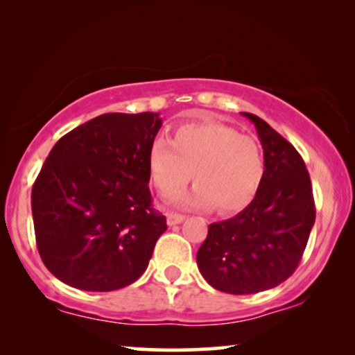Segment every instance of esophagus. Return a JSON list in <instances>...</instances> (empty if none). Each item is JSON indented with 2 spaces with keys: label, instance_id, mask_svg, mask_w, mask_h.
<instances>
[{
  "label": "esophagus",
  "instance_id": "34e87169",
  "mask_svg": "<svg viewBox=\"0 0 355 355\" xmlns=\"http://www.w3.org/2000/svg\"><path fill=\"white\" fill-rule=\"evenodd\" d=\"M184 215H179V213H174V211H168L166 213V221L169 226H174V225H179V223L184 221Z\"/></svg>",
  "mask_w": 355,
  "mask_h": 355
}]
</instances>
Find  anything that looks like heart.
<instances>
[{
    "label": "heart",
    "mask_w": 355,
    "mask_h": 355,
    "mask_svg": "<svg viewBox=\"0 0 355 355\" xmlns=\"http://www.w3.org/2000/svg\"><path fill=\"white\" fill-rule=\"evenodd\" d=\"M148 178L162 196H171L191 179L196 182L174 202L218 213L241 211L254 200L265 178L260 144L231 125L213 119L179 124L164 139H155L147 153Z\"/></svg>",
    "instance_id": "1"
}]
</instances>
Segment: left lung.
<instances>
[{"label": "left lung", "mask_w": 355, "mask_h": 355, "mask_svg": "<svg viewBox=\"0 0 355 355\" xmlns=\"http://www.w3.org/2000/svg\"><path fill=\"white\" fill-rule=\"evenodd\" d=\"M265 157V178L254 200L230 220L208 226L197 252L207 283L227 294L276 288L294 273L315 223L312 182L293 145L252 113Z\"/></svg>", "instance_id": "8db88e82"}]
</instances>
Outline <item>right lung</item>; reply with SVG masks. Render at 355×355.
I'll return each instance as SVG.
<instances>
[{
  "mask_svg": "<svg viewBox=\"0 0 355 355\" xmlns=\"http://www.w3.org/2000/svg\"><path fill=\"white\" fill-rule=\"evenodd\" d=\"M158 113H106L58 140L32 187L38 254L58 279L116 291L139 279L166 218L152 208L147 153Z\"/></svg>",
  "mask_w": 355,
  "mask_h": 355,
  "instance_id": "1",
  "label": "right lung"
}]
</instances>
